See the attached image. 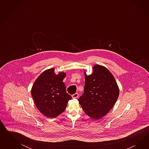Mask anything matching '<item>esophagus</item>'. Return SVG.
Here are the masks:
<instances>
[{
    "mask_svg": "<svg viewBox=\"0 0 149 149\" xmlns=\"http://www.w3.org/2000/svg\"><path fill=\"white\" fill-rule=\"evenodd\" d=\"M78 96H79V95H78V93H75V94H74V95H72V98H77V97H78Z\"/></svg>",
    "mask_w": 149,
    "mask_h": 149,
    "instance_id": "obj_1",
    "label": "esophagus"
}]
</instances>
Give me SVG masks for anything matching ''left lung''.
<instances>
[{
	"mask_svg": "<svg viewBox=\"0 0 149 149\" xmlns=\"http://www.w3.org/2000/svg\"><path fill=\"white\" fill-rule=\"evenodd\" d=\"M84 74V93L78 101L89 117L98 120L113 108L119 95V88L113 74L103 65H95L92 74Z\"/></svg>",
	"mask_w": 149,
	"mask_h": 149,
	"instance_id": "left-lung-1",
	"label": "left lung"
}]
</instances>
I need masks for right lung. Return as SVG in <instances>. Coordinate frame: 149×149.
I'll list each match as a JSON object with an SVG mask.
<instances>
[{"label":"right lung","mask_w":149,"mask_h":149,"mask_svg":"<svg viewBox=\"0 0 149 149\" xmlns=\"http://www.w3.org/2000/svg\"><path fill=\"white\" fill-rule=\"evenodd\" d=\"M54 68L42 72L34 82L31 94L39 111L46 117L54 118L63 113L72 97L66 92L64 72L56 74Z\"/></svg>","instance_id":"right-lung-1"}]
</instances>
